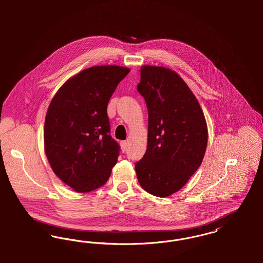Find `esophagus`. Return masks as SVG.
I'll return each instance as SVG.
<instances>
[{
	"mask_svg": "<svg viewBox=\"0 0 263 263\" xmlns=\"http://www.w3.org/2000/svg\"><path fill=\"white\" fill-rule=\"evenodd\" d=\"M121 147H122L123 152H125L126 149H127V142H126V141H122V142H121Z\"/></svg>",
	"mask_w": 263,
	"mask_h": 263,
	"instance_id": "1",
	"label": "esophagus"
}]
</instances>
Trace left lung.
<instances>
[{
  "label": "left lung",
  "mask_w": 263,
  "mask_h": 263,
  "mask_svg": "<svg viewBox=\"0 0 263 263\" xmlns=\"http://www.w3.org/2000/svg\"><path fill=\"white\" fill-rule=\"evenodd\" d=\"M137 90L148 110L147 149L135 165L137 180L149 194L166 197L181 190L202 162L205 118L194 93L171 69L141 67Z\"/></svg>",
  "instance_id": "1"
}]
</instances>
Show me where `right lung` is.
<instances>
[{"mask_svg":"<svg viewBox=\"0 0 263 263\" xmlns=\"http://www.w3.org/2000/svg\"><path fill=\"white\" fill-rule=\"evenodd\" d=\"M129 69L97 66L67 80L50 103L44 125L52 170L73 191L92 192L108 181L120 154L110 135L107 106Z\"/></svg>","mask_w":263,"mask_h":263,"instance_id":"obj_1","label":"right lung"}]
</instances>
